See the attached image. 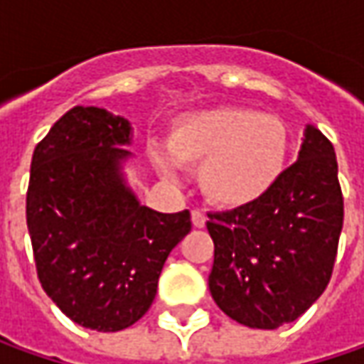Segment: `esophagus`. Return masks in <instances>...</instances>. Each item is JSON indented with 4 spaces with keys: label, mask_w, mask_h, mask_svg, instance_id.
I'll use <instances>...</instances> for the list:
<instances>
[{
    "label": "esophagus",
    "mask_w": 364,
    "mask_h": 364,
    "mask_svg": "<svg viewBox=\"0 0 364 364\" xmlns=\"http://www.w3.org/2000/svg\"><path fill=\"white\" fill-rule=\"evenodd\" d=\"M191 222H193V226H196V228H203V226H205V222H208V218H205V213L203 212L193 210V212H191Z\"/></svg>",
    "instance_id": "34e87169"
}]
</instances>
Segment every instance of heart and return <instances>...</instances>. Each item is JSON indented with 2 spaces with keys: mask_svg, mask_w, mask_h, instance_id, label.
Wrapping results in <instances>:
<instances>
[{
  "mask_svg": "<svg viewBox=\"0 0 364 364\" xmlns=\"http://www.w3.org/2000/svg\"><path fill=\"white\" fill-rule=\"evenodd\" d=\"M166 151L152 161L165 177L179 166H199L205 199L224 210H240L264 199L287 173L291 132L277 116L245 105H215L187 112L173 122Z\"/></svg>",
  "mask_w": 364,
  "mask_h": 364,
  "instance_id": "obj_1",
  "label": "heart"
}]
</instances>
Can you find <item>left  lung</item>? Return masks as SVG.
Listing matches in <instances>:
<instances>
[{"instance_id": "obj_1", "label": "left lung", "mask_w": 364, "mask_h": 364, "mask_svg": "<svg viewBox=\"0 0 364 364\" xmlns=\"http://www.w3.org/2000/svg\"><path fill=\"white\" fill-rule=\"evenodd\" d=\"M208 215L218 308L259 330L297 320L324 293L338 250L344 201L332 142L306 126L297 161L267 198Z\"/></svg>"}]
</instances>
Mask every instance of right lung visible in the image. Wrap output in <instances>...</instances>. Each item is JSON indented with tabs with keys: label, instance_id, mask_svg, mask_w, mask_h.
Wrapping results in <instances>:
<instances>
[{
	"label": "right lung",
	"instance_id": "add662e5",
	"mask_svg": "<svg viewBox=\"0 0 364 364\" xmlns=\"http://www.w3.org/2000/svg\"><path fill=\"white\" fill-rule=\"evenodd\" d=\"M132 126L77 105L34 149L26 222L42 289L75 324L118 332L154 301L168 252L191 230L189 210L142 205L124 177Z\"/></svg>",
	"mask_w": 364,
	"mask_h": 364
}]
</instances>
